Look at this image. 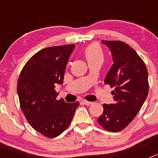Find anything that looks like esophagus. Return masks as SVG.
Instances as JSON below:
<instances>
[{
    "label": "esophagus",
    "instance_id": "esophagus-1",
    "mask_svg": "<svg viewBox=\"0 0 158 158\" xmlns=\"http://www.w3.org/2000/svg\"><path fill=\"white\" fill-rule=\"evenodd\" d=\"M83 103H84V104H85V105H87V106L91 105V104H93V102L88 101V100H83Z\"/></svg>",
    "mask_w": 158,
    "mask_h": 158
}]
</instances>
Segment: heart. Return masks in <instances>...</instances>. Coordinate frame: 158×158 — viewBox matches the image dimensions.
Instances as JSON below:
<instances>
[{
	"label": "heart",
	"mask_w": 158,
	"mask_h": 158,
	"mask_svg": "<svg viewBox=\"0 0 158 158\" xmlns=\"http://www.w3.org/2000/svg\"><path fill=\"white\" fill-rule=\"evenodd\" d=\"M84 55L89 63L96 61L103 62L104 60V52L101 47L96 43L90 44L84 50Z\"/></svg>",
	"instance_id": "heart-1"
}]
</instances>
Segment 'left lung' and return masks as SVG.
<instances>
[{"label":"left lung","mask_w":158,"mask_h":158,"mask_svg":"<svg viewBox=\"0 0 158 158\" xmlns=\"http://www.w3.org/2000/svg\"><path fill=\"white\" fill-rule=\"evenodd\" d=\"M111 51L114 63L104 80L115 90V103L103 104L104 112L97 123L106 131L118 132L133 120L149 92L148 71L143 60L133 48L122 41L102 40Z\"/></svg>","instance_id":"left-lung-1"}]
</instances>
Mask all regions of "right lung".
I'll return each instance as SVG.
<instances>
[{"label": "right lung", "mask_w": 158, "mask_h": 158, "mask_svg": "<svg viewBox=\"0 0 158 158\" xmlns=\"http://www.w3.org/2000/svg\"><path fill=\"white\" fill-rule=\"evenodd\" d=\"M74 44L44 48L34 54L22 69L17 93L23 115L31 127L54 138L69 126L79 102L57 100L56 84L62 83L65 66Z\"/></svg>", "instance_id": "obj_1"}]
</instances>
